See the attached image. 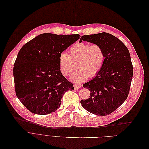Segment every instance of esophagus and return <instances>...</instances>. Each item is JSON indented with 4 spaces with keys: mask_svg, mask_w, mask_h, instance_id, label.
<instances>
[{
    "mask_svg": "<svg viewBox=\"0 0 149 149\" xmlns=\"http://www.w3.org/2000/svg\"><path fill=\"white\" fill-rule=\"evenodd\" d=\"M81 87V85H79V84H74V89H76V90L79 89V88H80Z\"/></svg>",
    "mask_w": 149,
    "mask_h": 149,
    "instance_id": "esophagus-1",
    "label": "esophagus"
}]
</instances>
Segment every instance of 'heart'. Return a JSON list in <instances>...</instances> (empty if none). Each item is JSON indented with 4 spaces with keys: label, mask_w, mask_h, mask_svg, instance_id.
Masks as SVG:
<instances>
[{
    "label": "heart",
    "mask_w": 149,
    "mask_h": 149,
    "mask_svg": "<svg viewBox=\"0 0 149 149\" xmlns=\"http://www.w3.org/2000/svg\"><path fill=\"white\" fill-rule=\"evenodd\" d=\"M70 54L62 53L59 58L61 72L69 76L78 68L70 79L75 83L86 81L88 77L96 76L101 70L105 58L103 48L97 44L90 45L86 43H77L69 49Z\"/></svg>",
    "instance_id": "b5f03b06"
}]
</instances>
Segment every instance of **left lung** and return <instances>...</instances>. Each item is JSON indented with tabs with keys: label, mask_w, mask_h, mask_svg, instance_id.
<instances>
[{
	"label": "left lung",
	"mask_w": 149,
	"mask_h": 149,
	"mask_svg": "<svg viewBox=\"0 0 149 149\" xmlns=\"http://www.w3.org/2000/svg\"><path fill=\"white\" fill-rule=\"evenodd\" d=\"M82 40L101 46L105 58L100 73L83 85L91 93L81 103L93 114L108 115L123 104L129 95L133 77L129 51L118 38L108 33L85 34L79 42Z\"/></svg>",
	"instance_id": "left-lung-1"
}]
</instances>
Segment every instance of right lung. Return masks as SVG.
<instances>
[{
	"label": "right lung",
	"mask_w": 149,
	"mask_h": 149,
	"mask_svg": "<svg viewBox=\"0 0 149 149\" xmlns=\"http://www.w3.org/2000/svg\"><path fill=\"white\" fill-rule=\"evenodd\" d=\"M80 38L79 34L44 33L19 50L13 67L17 97L33 113L48 115L57 110L73 84L61 72L60 54Z\"/></svg>",
	"instance_id": "obj_1"
}]
</instances>
